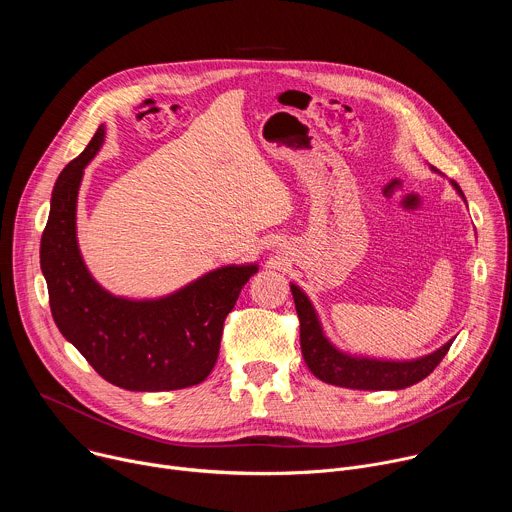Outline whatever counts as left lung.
<instances>
[{
  "instance_id": "1",
  "label": "left lung",
  "mask_w": 512,
  "mask_h": 512,
  "mask_svg": "<svg viewBox=\"0 0 512 512\" xmlns=\"http://www.w3.org/2000/svg\"><path fill=\"white\" fill-rule=\"evenodd\" d=\"M452 184L464 198L460 186L454 180ZM291 296H294L296 312L300 318V344L308 369L320 381L336 387L360 391H397L411 387L423 381L442 362L452 346L450 340L440 350L407 362L348 356L328 342L308 296L298 285H291Z\"/></svg>"
}]
</instances>
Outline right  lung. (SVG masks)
Returning a JSON list of instances; mask_svg holds the SVG:
<instances>
[{
	"instance_id": "obj_1",
	"label": "right lung",
	"mask_w": 512,
	"mask_h": 512,
	"mask_svg": "<svg viewBox=\"0 0 512 512\" xmlns=\"http://www.w3.org/2000/svg\"><path fill=\"white\" fill-rule=\"evenodd\" d=\"M99 127L85 152L58 176L40 265L52 318L91 367L127 391H174L202 383L218 358L223 324L257 265L210 271L162 300L115 298L91 277L77 245L83 170L103 143Z\"/></svg>"
}]
</instances>
